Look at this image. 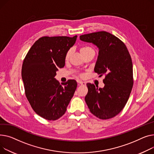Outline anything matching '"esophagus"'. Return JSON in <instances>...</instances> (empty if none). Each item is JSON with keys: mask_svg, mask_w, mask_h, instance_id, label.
<instances>
[{"mask_svg": "<svg viewBox=\"0 0 154 154\" xmlns=\"http://www.w3.org/2000/svg\"><path fill=\"white\" fill-rule=\"evenodd\" d=\"M77 82H78V83L79 85L85 86V85H86V83L85 82V81H80V80H78Z\"/></svg>", "mask_w": 154, "mask_h": 154, "instance_id": "esophagus-1", "label": "esophagus"}]
</instances>
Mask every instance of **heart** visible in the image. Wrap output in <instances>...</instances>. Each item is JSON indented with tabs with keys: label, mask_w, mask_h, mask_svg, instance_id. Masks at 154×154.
Returning a JSON list of instances; mask_svg holds the SVG:
<instances>
[{
	"label": "heart",
	"mask_w": 154,
	"mask_h": 154,
	"mask_svg": "<svg viewBox=\"0 0 154 154\" xmlns=\"http://www.w3.org/2000/svg\"><path fill=\"white\" fill-rule=\"evenodd\" d=\"M89 51H94V52H95L94 48L93 47H90V46H83V47L80 48V52H81V54H82L83 55H84L85 53H86L88 52H89ZM71 50H69L66 53V54H65V60L66 61H68L69 60V57L71 55Z\"/></svg>",
	"instance_id": "obj_1"
}]
</instances>
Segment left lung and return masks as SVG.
Returning <instances> with one entry per match:
<instances>
[{
	"mask_svg": "<svg viewBox=\"0 0 154 154\" xmlns=\"http://www.w3.org/2000/svg\"><path fill=\"white\" fill-rule=\"evenodd\" d=\"M79 38L97 47L99 55L94 71L99 76H105L103 88L87 83L85 101L90 112L98 118L111 119L123 109L132 91L134 81L131 55L119 38L105 31L82 35Z\"/></svg>",
	"mask_w": 154,
	"mask_h": 154,
	"instance_id": "obj_1",
	"label": "left lung"
}]
</instances>
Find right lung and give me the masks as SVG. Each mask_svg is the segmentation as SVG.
Returning <instances> with one entry per match:
<instances>
[{
    "instance_id": "1",
    "label": "right lung",
    "mask_w": 154,
    "mask_h": 154,
    "mask_svg": "<svg viewBox=\"0 0 154 154\" xmlns=\"http://www.w3.org/2000/svg\"><path fill=\"white\" fill-rule=\"evenodd\" d=\"M73 37H43L27 53L22 68L26 97L33 111L45 119L55 121L64 114L77 87L69 79L61 86L55 76L65 65V54L75 43Z\"/></svg>"
}]
</instances>
